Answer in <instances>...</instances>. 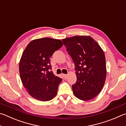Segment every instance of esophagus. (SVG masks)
<instances>
[{
    "label": "esophagus",
    "instance_id": "1",
    "mask_svg": "<svg viewBox=\"0 0 126 126\" xmlns=\"http://www.w3.org/2000/svg\"><path fill=\"white\" fill-rule=\"evenodd\" d=\"M63 78H64V79H67V78H68L67 74H63Z\"/></svg>",
    "mask_w": 126,
    "mask_h": 126
}]
</instances>
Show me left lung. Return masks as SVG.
<instances>
[{"mask_svg": "<svg viewBox=\"0 0 126 126\" xmlns=\"http://www.w3.org/2000/svg\"><path fill=\"white\" fill-rule=\"evenodd\" d=\"M75 65L77 80L72 85L74 95L88 101L101 91L106 77L104 51L89 36H75L62 40Z\"/></svg>", "mask_w": 126, "mask_h": 126, "instance_id": "obj_1", "label": "left lung"}]
</instances>
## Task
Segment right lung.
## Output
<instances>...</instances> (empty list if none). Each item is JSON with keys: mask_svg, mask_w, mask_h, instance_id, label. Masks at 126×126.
Returning <instances> with one entry per match:
<instances>
[{"mask_svg": "<svg viewBox=\"0 0 126 126\" xmlns=\"http://www.w3.org/2000/svg\"><path fill=\"white\" fill-rule=\"evenodd\" d=\"M62 46L60 40L46 37L32 40L25 49L19 63L20 78L34 99L47 101L57 95L62 79L53 74L49 58Z\"/></svg>", "mask_w": 126, "mask_h": 126, "instance_id": "1", "label": "right lung"}]
</instances>
